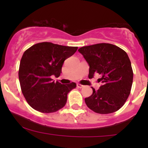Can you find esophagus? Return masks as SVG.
I'll list each match as a JSON object with an SVG mask.
<instances>
[{"instance_id":"1","label":"esophagus","mask_w":148,"mask_h":148,"mask_svg":"<svg viewBox=\"0 0 148 148\" xmlns=\"http://www.w3.org/2000/svg\"><path fill=\"white\" fill-rule=\"evenodd\" d=\"M76 86H77V87L79 88H81L84 87V86H83V85H81L80 84H76Z\"/></svg>"}]
</instances>
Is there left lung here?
Listing matches in <instances>:
<instances>
[{
	"mask_svg": "<svg viewBox=\"0 0 148 148\" xmlns=\"http://www.w3.org/2000/svg\"><path fill=\"white\" fill-rule=\"evenodd\" d=\"M78 51L89 65V78L95 73L101 76L99 89L92 87V95L85 98L87 106L100 114L117 111L125 104L133 83V70L127 53L108 43L86 46Z\"/></svg>",
	"mask_w": 148,
	"mask_h": 148,
	"instance_id": "8db88e82",
	"label": "left lung"
}]
</instances>
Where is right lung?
Returning a JSON list of instances; mask_svg holds the SVG:
<instances>
[{"mask_svg": "<svg viewBox=\"0 0 148 148\" xmlns=\"http://www.w3.org/2000/svg\"><path fill=\"white\" fill-rule=\"evenodd\" d=\"M77 49V47L41 42L23 53L18 79L22 93L32 108L41 113H50L64 106L67 94L76 87V84L55 83L52 77L60 76L64 61L72 56Z\"/></svg>", "mask_w": 148, "mask_h": 148, "instance_id": "add662e5", "label": "right lung"}]
</instances>
